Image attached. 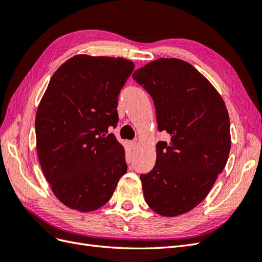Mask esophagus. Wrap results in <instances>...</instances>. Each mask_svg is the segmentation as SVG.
<instances>
[{
    "label": "esophagus",
    "instance_id": "1",
    "mask_svg": "<svg viewBox=\"0 0 262 262\" xmlns=\"http://www.w3.org/2000/svg\"><path fill=\"white\" fill-rule=\"evenodd\" d=\"M130 144H131V147H132V149H137V148H138V146H139V143H138L137 141H132Z\"/></svg>",
    "mask_w": 262,
    "mask_h": 262
}]
</instances>
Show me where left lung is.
Returning a JSON list of instances; mask_svg holds the SVG:
<instances>
[{
    "label": "left lung",
    "mask_w": 262,
    "mask_h": 262,
    "mask_svg": "<svg viewBox=\"0 0 262 262\" xmlns=\"http://www.w3.org/2000/svg\"><path fill=\"white\" fill-rule=\"evenodd\" d=\"M133 80L154 101L158 131L153 169L141 181L148 207L163 216L195 208L223 171L229 149V117L217 91L180 59L161 58L137 70Z\"/></svg>",
    "instance_id": "obj_1"
}]
</instances>
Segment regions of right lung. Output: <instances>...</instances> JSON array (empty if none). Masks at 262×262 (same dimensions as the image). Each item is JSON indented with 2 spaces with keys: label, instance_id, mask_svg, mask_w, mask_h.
Instances as JSON below:
<instances>
[{
  "label": "right lung",
  "instance_id": "add662e5",
  "mask_svg": "<svg viewBox=\"0 0 262 262\" xmlns=\"http://www.w3.org/2000/svg\"><path fill=\"white\" fill-rule=\"evenodd\" d=\"M134 69L122 58L78 54L55 71L39 104L37 154L54 195L70 209L95 211L126 172L118 96Z\"/></svg>",
  "mask_w": 262,
  "mask_h": 262
}]
</instances>
